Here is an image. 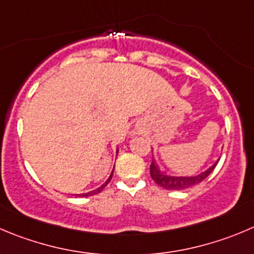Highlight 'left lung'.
I'll list each match as a JSON object with an SVG mask.
<instances>
[{
    "mask_svg": "<svg viewBox=\"0 0 254 254\" xmlns=\"http://www.w3.org/2000/svg\"><path fill=\"white\" fill-rule=\"evenodd\" d=\"M217 166V163H214L212 167H209L208 170L202 172L201 175L192 176V177H176V176H168L165 175L163 172H161L158 168V166L156 165L154 159H152L151 167H149V172H151V177L159 187L165 188V190H186V188H190L192 186L198 185L199 182H202L203 180H206L209 176V173L214 170V167Z\"/></svg>",
    "mask_w": 254,
    "mask_h": 254,
    "instance_id": "left-lung-1",
    "label": "left lung"
}]
</instances>
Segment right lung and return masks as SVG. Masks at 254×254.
Segmentation results:
<instances>
[{"label":"right lung","instance_id":"1","mask_svg":"<svg viewBox=\"0 0 254 254\" xmlns=\"http://www.w3.org/2000/svg\"><path fill=\"white\" fill-rule=\"evenodd\" d=\"M112 175H113V171H112V173H111L110 178H108V180L106 181V182L103 183V185L101 186L100 188H97V190H91V192H88V193H82V194H78V195H82V197H88V195H93V194H97V193H100L101 190H102L103 188H105L106 186L108 185V182H110V181H111V178H112Z\"/></svg>","mask_w":254,"mask_h":254}]
</instances>
